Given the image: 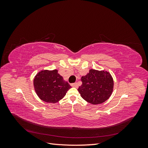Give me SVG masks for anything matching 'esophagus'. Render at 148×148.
I'll list each match as a JSON object with an SVG mask.
<instances>
[{"instance_id": "1", "label": "esophagus", "mask_w": 148, "mask_h": 148, "mask_svg": "<svg viewBox=\"0 0 148 148\" xmlns=\"http://www.w3.org/2000/svg\"><path fill=\"white\" fill-rule=\"evenodd\" d=\"M71 86L72 87H75V88H78V84L77 83H72L71 84Z\"/></svg>"}]
</instances>
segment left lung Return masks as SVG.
<instances>
[{
  "instance_id": "obj_1",
  "label": "left lung",
  "mask_w": 148,
  "mask_h": 148,
  "mask_svg": "<svg viewBox=\"0 0 148 148\" xmlns=\"http://www.w3.org/2000/svg\"><path fill=\"white\" fill-rule=\"evenodd\" d=\"M82 84L78 91L83 99L91 104H99L110 97L114 89V80L105 70L91 69L82 77Z\"/></svg>"
}]
</instances>
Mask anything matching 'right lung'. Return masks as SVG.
I'll list each match as a JSON object with an SVG mask.
<instances>
[{"label":"right lung","instance_id":"1","mask_svg":"<svg viewBox=\"0 0 148 148\" xmlns=\"http://www.w3.org/2000/svg\"><path fill=\"white\" fill-rule=\"evenodd\" d=\"M33 85L36 93L42 101L56 103L65 96L70 85L64 81L57 70H42L34 77Z\"/></svg>","mask_w":148,"mask_h":148}]
</instances>
